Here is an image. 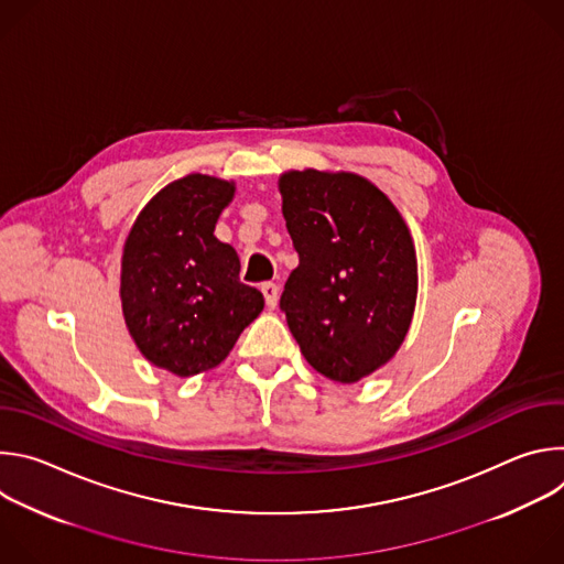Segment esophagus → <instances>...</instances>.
I'll return each mask as SVG.
<instances>
[{"mask_svg": "<svg viewBox=\"0 0 564 564\" xmlns=\"http://www.w3.org/2000/svg\"><path fill=\"white\" fill-rule=\"evenodd\" d=\"M261 292H263V296H265V303H268V307L272 310V307H276V303H279V285L276 283H263L261 285Z\"/></svg>", "mask_w": 564, "mask_h": 564, "instance_id": "obj_1", "label": "esophagus"}]
</instances>
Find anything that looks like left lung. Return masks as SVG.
<instances>
[{
	"mask_svg": "<svg viewBox=\"0 0 564 564\" xmlns=\"http://www.w3.org/2000/svg\"><path fill=\"white\" fill-rule=\"evenodd\" d=\"M283 218L299 265L281 310L305 361L355 383L388 364L411 328L417 259L390 198L350 172H285Z\"/></svg>",
	"mask_w": 564,
	"mask_h": 564,
	"instance_id": "left-lung-1",
	"label": "left lung"
}]
</instances>
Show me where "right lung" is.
<instances>
[{
	"label": "right lung",
	"mask_w": 564,
	"mask_h": 564,
	"mask_svg": "<svg viewBox=\"0 0 564 564\" xmlns=\"http://www.w3.org/2000/svg\"><path fill=\"white\" fill-rule=\"evenodd\" d=\"M234 183L189 174L138 214L122 250L124 324L147 361L192 377L216 368L265 301L240 283V261L214 236Z\"/></svg>",
	"instance_id": "add662e5"
}]
</instances>
